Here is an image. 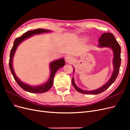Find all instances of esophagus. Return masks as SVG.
<instances>
[{
    "label": "esophagus",
    "mask_w": 130,
    "mask_h": 130,
    "mask_svg": "<svg viewBox=\"0 0 130 130\" xmlns=\"http://www.w3.org/2000/svg\"><path fill=\"white\" fill-rule=\"evenodd\" d=\"M74 61V58L71 56H67L66 57V61L67 63H72Z\"/></svg>",
    "instance_id": "esophagus-1"
}]
</instances>
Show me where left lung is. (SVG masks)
Masks as SVG:
<instances>
[{
	"instance_id": "left-lung-1",
	"label": "left lung",
	"mask_w": 130,
	"mask_h": 130,
	"mask_svg": "<svg viewBox=\"0 0 130 130\" xmlns=\"http://www.w3.org/2000/svg\"><path fill=\"white\" fill-rule=\"evenodd\" d=\"M99 48H109L113 51V71L111 75V77L107 81L105 84L102 86L101 87L92 90H86L78 88L76 85L75 83L74 76L72 78V84L77 92L81 93L82 94H98L102 92H104L105 90L107 89L110 86H111L117 78L119 72L120 67L121 64V48L120 45L114 35L110 33H104L101 35V36L99 39ZM74 73L75 72V69L73 68Z\"/></svg>"
}]
</instances>
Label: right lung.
<instances>
[{
    "instance_id": "add662e5",
    "label": "right lung",
    "mask_w": 130,
    "mask_h": 130,
    "mask_svg": "<svg viewBox=\"0 0 130 130\" xmlns=\"http://www.w3.org/2000/svg\"><path fill=\"white\" fill-rule=\"evenodd\" d=\"M51 32H52V31L50 30L43 29H38L32 31H28L25 34H23L22 36L17 38L14 40L13 47L10 52L9 67L11 73L12 74L14 80L17 82L18 85L20 86L23 89L25 90V91L32 93H43L48 91L53 86L55 74L56 73L57 70L63 67L65 64V61L64 60V58L58 59V60L50 62V63L49 64V68L50 70V75L48 81L45 82V83L38 86H30L28 84L24 83V82H22L20 79H19L18 77L15 75L14 73V69L13 68V58L15 51H16V49L18 45L23 41L26 40V39L33 36L34 35H38L44 33H49Z\"/></svg>"
}]
</instances>
